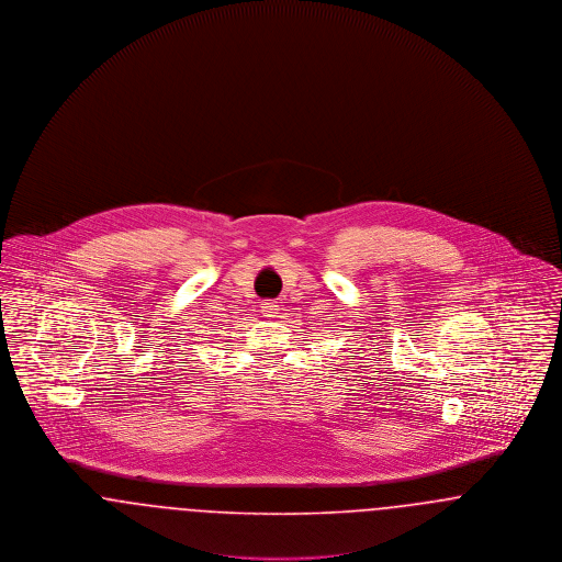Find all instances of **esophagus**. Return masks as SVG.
<instances>
[{"label": "esophagus", "mask_w": 562, "mask_h": 562, "mask_svg": "<svg viewBox=\"0 0 562 562\" xmlns=\"http://www.w3.org/2000/svg\"><path fill=\"white\" fill-rule=\"evenodd\" d=\"M278 310H280V307H278L276 301H263V303H261V312H263L266 318H276Z\"/></svg>", "instance_id": "34e87169"}]
</instances>
